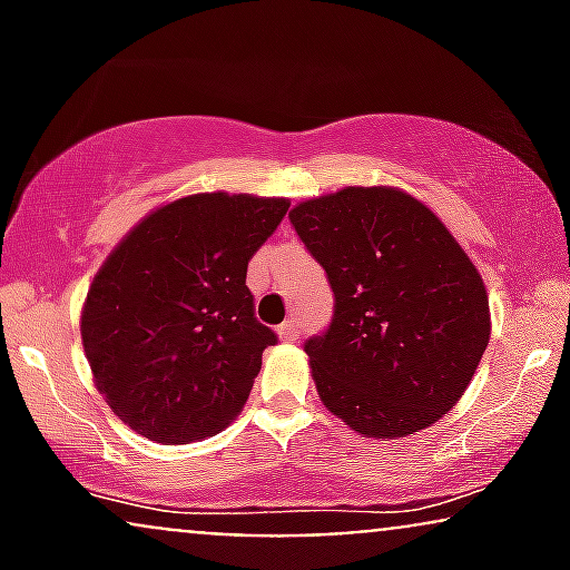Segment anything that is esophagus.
Here are the masks:
<instances>
[{
  "label": "esophagus",
  "instance_id": "1",
  "mask_svg": "<svg viewBox=\"0 0 570 570\" xmlns=\"http://www.w3.org/2000/svg\"><path fill=\"white\" fill-rule=\"evenodd\" d=\"M278 337L281 340H297L299 337V324L292 322V318H289V322H284L278 326Z\"/></svg>",
  "mask_w": 570,
  "mask_h": 570
}]
</instances>
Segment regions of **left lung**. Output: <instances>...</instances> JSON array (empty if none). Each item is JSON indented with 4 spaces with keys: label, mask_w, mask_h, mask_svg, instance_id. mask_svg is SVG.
<instances>
[{
    "label": "left lung",
    "mask_w": 570,
    "mask_h": 570,
    "mask_svg": "<svg viewBox=\"0 0 570 570\" xmlns=\"http://www.w3.org/2000/svg\"><path fill=\"white\" fill-rule=\"evenodd\" d=\"M289 219L335 292L330 330L305 343L326 410L375 440L448 415L488 348L490 305L442 219L399 187H343Z\"/></svg>",
    "instance_id": "1"
}]
</instances>
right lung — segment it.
I'll return each mask as SVG.
<instances>
[{
    "label": "right lung",
    "instance_id": "obj_1",
    "mask_svg": "<svg viewBox=\"0 0 570 570\" xmlns=\"http://www.w3.org/2000/svg\"><path fill=\"white\" fill-rule=\"evenodd\" d=\"M286 198L198 193L155 208L98 267L82 305L96 389L136 434L187 444L244 410L273 330L254 318L246 267Z\"/></svg>",
    "mask_w": 570,
    "mask_h": 570
}]
</instances>
